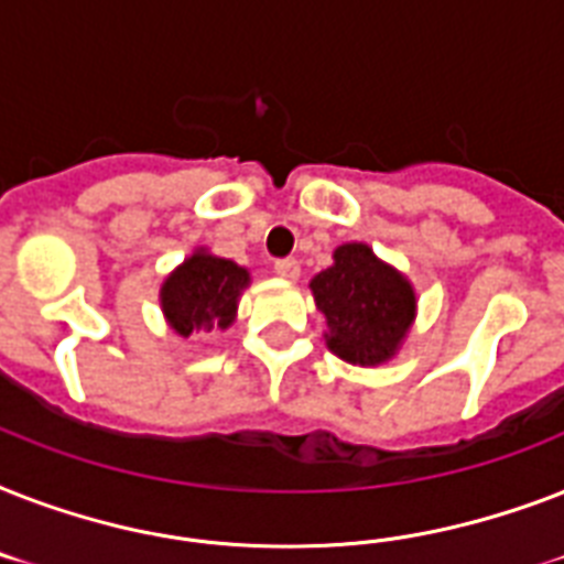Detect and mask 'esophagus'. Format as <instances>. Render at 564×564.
Returning <instances> with one entry per match:
<instances>
[{"instance_id":"1","label":"esophagus","mask_w":564,"mask_h":564,"mask_svg":"<svg viewBox=\"0 0 564 564\" xmlns=\"http://www.w3.org/2000/svg\"><path fill=\"white\" fill-rule=\"evenodd\" d=\"M274 274H278V278H283V281H299L301 263L299 260H292V257H283V260H278V263H274Z\"/></svg>"}]
</instances>
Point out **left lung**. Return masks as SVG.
<instances>
[{
    "mask_svg": "<svg viewBox=\"0 0 564 564\" xmlns=\"http://www.w3.org/2000/svg\"><path fill=\"white\" fill-rule=\"evenodd\" d=\"M325 316V345L339 360L375 369L401 351L419 313L415 286L366 242H343L334 263L310 281Z\"/></svg>",
    "mask_w": 564,
    "mask_h": 564,
    "instance_id": "8db88e82",
    "label": "left lung"
}]
</instances>
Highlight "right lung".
<instances>
[{
    "label": "right lung",
    "instance_id": "add662e5",
    "mask_svg": "<svg viewBox=\"0 0 564 564\" xmlns=\"http://www.w3.org/2000/svg\"><path fill=\"white\" fill-rule=\"evenodd\" d=\"M248 283L251 272L246 265L198 246L163 278L158 301L166 325L187 339L195 330H228L237 322L239 299Z\"/></svg>",
    "mask_w": 564,
    "mask_h": 564
}]
</instances>
